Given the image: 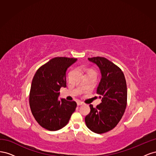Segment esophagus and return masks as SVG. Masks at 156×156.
I'll use <instances>...</instances> for the list:
<instances>
[{
  "instance_id": "34e87169",
  "label": "esophagus",
  "mask_w": 156,
  "mask_h": 156,
  "mask_svg": "<svg viewBox=\"0 0 156 156\" xmlns=\"http://www.w3.org/2000/svg\"><path fill=\"white\" fill-rule=\"evenodd\" d=\"M77 105H82L84 104V103L81 101H77Z\"/></svg>"
}]
</instances>
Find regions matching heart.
Masks as SVG:
<instances>
[{
	"instance_id": "obj_1",
	"label": "heart",
	"mask_w": 156,
	"mask_h": 156,
	"mask_svg": "<svg viewBox=\"0 0 156 156\" xmlns=\"http://www.w3.org/2000/svg\"><path fill=\"white\" fill-rule=\"evenodd\" d=\"M90 71H92V70H90ZM92 72H94V71H92Z\"/></svg>"
}]
</instances>
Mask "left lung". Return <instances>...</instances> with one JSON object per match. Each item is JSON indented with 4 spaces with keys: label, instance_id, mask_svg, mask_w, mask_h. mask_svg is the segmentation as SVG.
Here are the masks:
<instances>
[{
    "label": "left lung",
    "instance_id": "left-lung-1",
    "mask_svg": "<svg viewBox=\"0 0 156 156\" xmlns=\"http://www.w3.org/2000/svg\"><path fill=\"white\" fill-rule=\"evenodd\" d=\"M100 70L101 78L97 94L101 103L85 117V123L92 131L101 134L114 128L121 120L127 105V85L124 73L116 65L104 57L88 58Z\"/></svg>",
    "mask_w": 156,
    "mask_h": 156
}]
</instances>
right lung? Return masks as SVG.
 Returning <instances> with one entry per match:
<instances>
[{"label": "right lung", "instance_id": "1", "mask_svg": "<svg viewBox=\"0 0 156 156\" xmlns=\"http://www.w3.org/2000/svg\"><path fill=\"white\" fill-rule=\"evenodd\" d=\"M77 58L55 57L37 70L33 77L29 103L33 116L42 127L56 131L66 125L77 103L58 100L61 87H66V72Z\"/></svg>", "mask_w": 156, "mask_h": 156}]
</instances>
